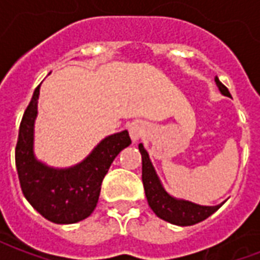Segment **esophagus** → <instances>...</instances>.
<instances>
[{
	"instance_id": "1",
	"label": "esophagus",
	"mask_w": 260,
	"mask_h": 260,
	"mask_svg": "<svg viewBox=\"0 0 260 260\" xmlns=\"http://www.w3.org/2000/svg\"><path fill=\"white\" fill-rule=\"evenodd\" d=\"M146 134V124L143 121H134L129 125V136L134 142H138Z\"/></svg>"
}]
</instances>
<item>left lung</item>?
<instances>
[{"label": "left lung", "mask_w": 260, "mask_h": 260, "mask_svg": "<svg viewBox=\"0 0 260 260\" xmlns=\"http://www.w3.org/2000/svg\"><path fill=\"white\" fill-rule=\"evenodd\" d=\"M214 82L220 93L230 97L229 89L218 80L217 76H214ZM139 152L142 154V181H143L147 203L157 217L175 225L185 227V225H193L206 220L209 216H212L213 213L218 210V207H221L224 202L216 206H203V205H198L191 201H185V199L170 195L169 192L166 191L161 180L158 178L157 173L153 167L152 160L149 157V153L142 143L139 145Z\"/></svg>", "instance_id": "left-lung-1"}]
</instances>
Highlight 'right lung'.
I'll return each mask as SVG.
<instances>
[{"mask_svg": "<svg viewBox=\"0 0 260 260\" xmlns=\"http://www.w3.org/2000/svg\"><path fill=\"white\" fill-rule=\"evenodd\" d=\"M40 85L33 93L19 126L15 161L23 195L42 214L55 224H74L96 209L102 182L118 153L131 145L128 131L106 136L80 163L57 169L35 154V122Z\"/></svg>", "mask_w": 260, "mask_h": 260, "instance_id": "1", "label": "right lung"}]
</instances>
